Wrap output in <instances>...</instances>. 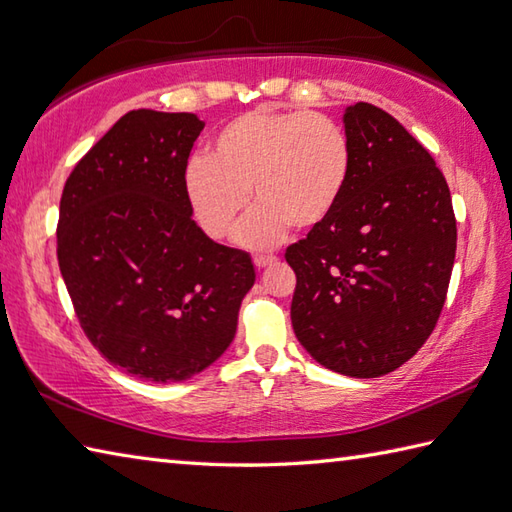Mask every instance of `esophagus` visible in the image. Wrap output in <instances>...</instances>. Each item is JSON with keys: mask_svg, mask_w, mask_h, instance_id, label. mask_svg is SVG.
I'll use <instances>...</instances> for the list:
<instances>
[{"mask_svg": "<svg viewBox=\"0 0 512 512\" xmlns=\"http://www.w3.org/2000/svg\"><path fill=\"white\" fill-rule=\"evenodd\" d=\"M253 262L257 268H266V266H273L277 262L275 255H255Z\"/></svg>", "mask_w": 512, "mask_h": 512, "instance_id": "34e87169", "label": "esophagus"}]
</instances>
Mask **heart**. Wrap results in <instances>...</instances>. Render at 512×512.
I'll use <instances>...</instances> for the list:
<instances>
[{
	"mask_svg": "<svg viewBox=\"0 0 512 512\" xmlns=\"http://www.w3.org/2000/svg\"><path fill=\"white\" fill-rule=\"evenodd\" d=\"M352 171L345 129L317 112H279L270 107L231 118L215 134L209 158H195L184 189L195 220L213 239L233 231L250 204L259 209L237 239L266 248L286 235L319 228L339 206Z\"/></svg>",
	"mask_w": 512,
	"mask_h": 512,
	"instance_id": "heart-1",
	"label": "heart"
}]
</instances>
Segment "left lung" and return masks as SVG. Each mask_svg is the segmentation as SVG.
Listing matches in <instances>:
<instances>
[{
    "label": "left lung",
    "mask_w": 512,
    "mask_h": 512,
    "mask_svg": "<svg viewBox=\"0 0 512 512\" xmlns=\"http://www.w3.org/2000/svg\"><path fill=\"white\" fill-rule=\"evenodd\" d=\"M352 171L334 213L286 248L290 319L314 361L354 378L394 372L436 328L458 228L436 160L372 103L345 110Z\"/></svg>",
    "instance_id": "1"
}]
</instances>
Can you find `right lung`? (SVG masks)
I'll use <instances>...</instances> for the list:
<instances>
[{
    "label": "right lung",
    "instance_id": "add662e5",
    "mask_svg": "<svg viewBox=\"0 0 512 512\" xmlns=\"http://www.w3.org/2000/svg\"><path fill=\"white\" fill-rule=\"evenodd\" d=\"M204 123L127 112L65 180L57 257L90 343L136 378L178 383L231 345L255 284L244 250L193 222L184 173Z\"/></svg>",
    "mask_w": 512,
    "mask_h": 512
}]
</instances>
